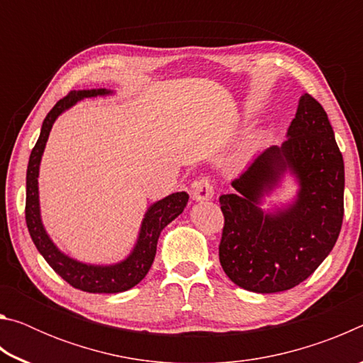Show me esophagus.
<instances>
[{
  "instance_id": "1",
  "label": "esophagus",
  "mask_w": 363,
  "mask_h": 363,
  "mask_svg": "<svg viewBox=\"0 0 363 363\" xmlns=\"http://www.w3.org/2000/svg\"><path fill=\"white\" fill-rule=\"evenodd\" d=\"M214 195L213 190V184L210 181V177H199L192 182V196L195 201H206L211 200Z\"/></svg>"
}]
</instances>
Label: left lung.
<instances>
[{"instance_id": "left-lung-1", "label": "left lung", "mask_w": 363, "mask_h": 363, "mask_svg": "<svg viewBox=\"0 0 363 363\" xmlns=\"http://www.w3.org/2000/svg\"><path fill=\"white\" fill-rule=\"evenodd\" d=\"M288 139L261 152L219 196L224 214L219 261L233 284L255 293L299 285L333 250L344 216V162L323 107L301 96ZM290 172L300 186L286 207L264 212L262 199Z\"/></svg>"}]
</instances>
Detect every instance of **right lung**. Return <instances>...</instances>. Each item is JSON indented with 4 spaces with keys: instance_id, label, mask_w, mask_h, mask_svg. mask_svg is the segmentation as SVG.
<instances>
[{
    "instance_id": "1",
    "label": "right lung",
    "mask_w": 363,
    "mask_h": 363,
    "mask_svg": "<svg viewBox=\"0 0 363 363\" xmlns=\"http://www.w3.org/2000/svg\"><path fill=\"white\" fill-rule=\"evenodd\" d=\"M108 89H83L70 91L64 99H60L43 121L40 138L30 153L27 168V199H26V220L30 237L36 250L45 257L46 262L73 288L88 293H120L136 286L143 280L155 259L157 243L162 230L171 220H174L184 211L189 195L187 192H176L155 201L149 206L140 224L138 242L126 259L110 266H94V264L79 262L64 255L49 238L41 223L40 196H38V174L41 155L45 152L49 133L54 121L60 113L75 106L84 97L108 96Z\"/></svg>"
}]
</instances>
